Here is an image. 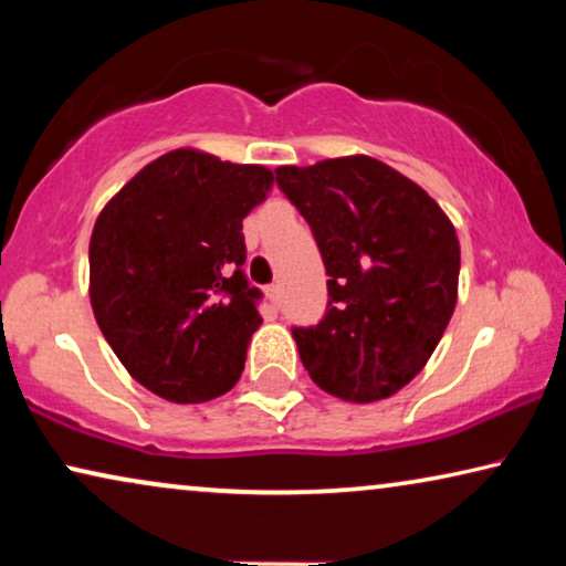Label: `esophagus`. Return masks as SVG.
I'll list each match as a JSON object with an SVG mask.
<instances>
[{"label": "esophagus", "mask_w": 566, "mask_h": 566, "mask_svg": "<svg viewBox=\"0 0 566 566\" xmlns=\"http://www.w3.org/2000/svg\"><path fill=\"white\" fill-rule=\"evenodd\" d=\"M268 298L273 301L275 306H281V298H283V293H281V285L277 283H273V285H268Z\"/></svg>", "instance_id": "1"}]
</instances>
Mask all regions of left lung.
<instances>
[{
	"instance_id": "8db88e82",
	"label": "left lung",
	"mask_w": 566,
	"mask_h": 566,
	"mask_svg": "<svg viewBox=\"0 0 566 566\" xmlns=\"http://www.w3.org/2000/svg\"><path fill=\"white\" fill-rule=\"evenodd\" d=\"M327 270V312L293 327L312 381L332 397L376 401L420 374L451 322L461 250L420 185L370 157L277 167Z\"/></svg>"
}]
</instances>
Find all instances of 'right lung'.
<instances>
[{
  "instance_id": "right-lung-1",
  "label": "right lung",
  "mask_w": 566,
  "mask_h": 566,
  "mask_svg": "<svg viewBox=\"0 0 566 566\" xmlns=\"http://www.w3.org/2000/svg\"><path fill=\"white\" fill-rule=\"evenodd\" d=\"M273 172L177 149L103 208L90 242V298L107 345L161 399L221 397L244 370L262 291L244 275L242 219Z\"/></svg>"
}]
</instances>
